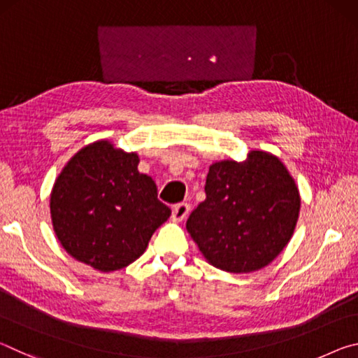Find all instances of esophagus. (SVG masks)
Returning <instances> with one entry per match:
<instances>
[{
	"label": "esophagus",
	"instance_id": "obj_1",
	"mask_svg": "<svg viewBox=\"0 0 358 358\" xmlns=\"http://www.w3.org/2000/svg\"><path fill=\"white\" fill-rule=\"evenodd\" d=\"M187 213H189V205L185 203V202L177 203L172 210V220L175 222H181L187 216Z\"/></svg>",
	"mask_w": 358,
	"mask_h": 358
}]
</instances>
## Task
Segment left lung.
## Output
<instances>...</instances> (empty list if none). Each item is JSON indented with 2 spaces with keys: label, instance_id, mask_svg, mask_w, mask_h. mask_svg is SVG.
<instances>
[{
  "label": "left lung",
  "instance_id": "1",
  "mask_svg": "<svg viewBox=\"0 0 358 358\" xmlns=\"http://www.w3.org/2000/svg\"><path fill=\"white\" fill-rule=\"evenodd\" d=\"M207 199L186 229L203 257L230 273L257 271L278 257L294 235L300 194L275 155L252 150L246 161L210 166Z\"/></svg>",
  "mask_w": 358,
  "mask_h": 358
}]
</instances>
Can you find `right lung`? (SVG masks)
I'll return each instance as SVG.
<instances>
[{
  "label": "right lung",
  "mask_w": 358,
  "mask_h": 358,
  "mask_svg": "<svg viewBox=\"0 0 358 358\" xmlns=\"http://www.w3.org/2000/svg\"><path fill=\"white\" fill-rule=\"evenodd\" d=\"M137 153L98 141L71 157L50 194L59 243L99 271L124 268L145 252L155 230L171 216L153 178L138 172Z\"/></svg>",
  "instance_id": "1"
}]
</instances>
